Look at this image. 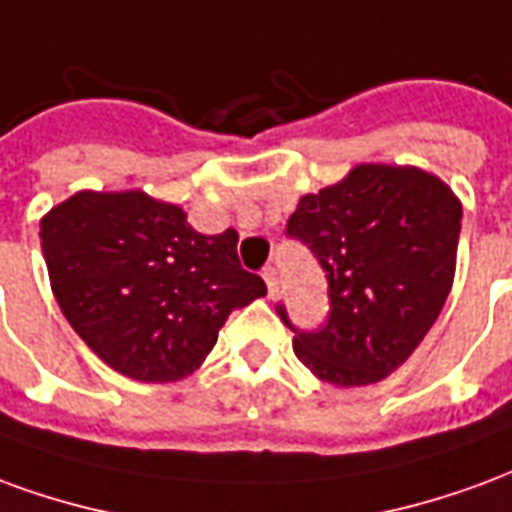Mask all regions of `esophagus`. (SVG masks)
I'll use <instances>...</instances> for the list:
<instances>
[{
	"label": "esophagus",
	"instance_id": "obj_1",
	"mask_svg": "<svg viewBox=\"0 0 512 512\" xmlns=\"http://www.w3.org/2000/svg\"><path fill=\"white\" fill-rule=\"evenodd\" d=\"M263 279H266L268 296H271V299H274V296H277V293H279V279H277V271H274V268H271V266L263 268Z\"/></svg>",
	"mask_w": 512,
	"mask_h": 512
}]
</instances>
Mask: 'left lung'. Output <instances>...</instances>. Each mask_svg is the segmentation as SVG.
Wrapping results in <instances>:
<instances>
[{
  "label": "left lung",
  "instance_id": "8db88e82",
  "mask_svg": "<svg viewBox=\"0 0 512 512\" xmlns=\"http://www.w3.org/2000/svg\"><path fill=\"white\" fill-rule=\"evenodd\" d=\"M461 200L419 167L356 164L343 180L304 194L288 235L310 246L329 279V321L296 332L312 376L354 389L384 381L414 354L450 296Z\"/></svg>",
  "mask_w": 512,
  "mask_h": 512
}]
</instances>
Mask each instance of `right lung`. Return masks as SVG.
<instances>
[{
	"label": "right lung",
	"mask_w": 512,
	"mask_h": 512,
	"mask_svg": "<svg viewBox=\"0 0 512 512\" xmlns=\"http://www.w3.org/2000/svg\"><path fill=\"white\" fill-rule=\"evenodd\" d=\"M51 293L104 365L145 384L191 376L230 312L266 296L233 227L197 233L145 191H76L40 219Z\"/></svg>",
	"instance_id": "right-lung-1"
}]
</instances>
